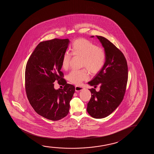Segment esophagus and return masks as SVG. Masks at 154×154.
Returning a JSON list of instances; mask_svg holds the SVG:
<instances>
[{
	"label": "esophagus",
	"instance_id": "obj_1",
	"mask_svg": "<svg viewBox=\"0 0 154 154\" xmlns=\"http://www.w3.org/2000/svg\"><path fill=\"white\" fill-rule=\"evenodd\" d=\"M84 89V88L82 87L78 86H75V91H82Z\"/></svg>",
	"mask_w": 154,
	"mask_h": 154
}]
</instances>
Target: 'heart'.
Returning a JSON list of instances; mask_svg holds the SVG:
<instances>
[{
  "mask_svg": "<svg viewBox=\"0 0 154 154\" xmlns=\"http://www.w3.org/2000/svg\"><path fill=\"white\" fill-rule=\"evenodd\" d=\"M70 54L74 56L82 57L81 66L86 68L91 74H95L103 68L105 63L106 54L101 47L84 38L74 40L70 47ZM71 56L68 53L63 55L61 67L67 70L69 66ZM89 74L85 69L72 70L68 76L70 82L76 85H80L82 82L88 80Z\"/></svg>",
  "mask_w": 154,
  "mask_h": 154,
  "instance_id": "heart-1",
  "label": "heart"
}]
</instances>
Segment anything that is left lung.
Masks as SVG:
<instances>
[{
  "label": "left lung",
  "mask_w": 154,
  "mask_h": 154,
  "mask_svg": "<svg viewBox=\"0 0 154 154\" xmlns=\"http://www.w3.org/2000/svg\"><path fill=\"white\" fill-rule=\"evenodd\" d=\"M96 37L104 48L106 59L103 68L88 82L95 88L99 85L100 90L89 89L91 97L87 111L93 118H103L112 114L123 100L128 80V66L119 49L105 37Z\"/></svg>",
  "instance_id": "1"
}]
</instances>
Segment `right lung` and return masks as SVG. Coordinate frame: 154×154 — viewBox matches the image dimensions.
I'll list each match as a JSON object with an SVG mask.
<instances>
[{"label":"right lung","mask_w":154,"mask_h":154,"mask_svg":"<svg viewBox=\"0 0 154 154\" xmlns=\"http://www.w3.org/2000/svg\"><path fill=\"white\" fill-rule=\"evenodd\" d=\"M68 39L55 38L40 42L26 67L25 89L35 111L49 120H60L67 115L75 88L67 83L60 71L63 55L69 44ZM56 80L64 86L56 90Z\"/></svg>","instance_id":"right-lung-1"}]
</instances>
